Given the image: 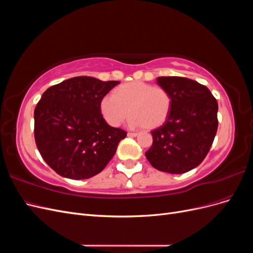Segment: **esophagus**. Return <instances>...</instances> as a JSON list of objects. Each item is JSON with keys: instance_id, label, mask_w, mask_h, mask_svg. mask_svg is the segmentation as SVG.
Returning a JSON list of instances; mask_svg holds the SVG:
<instances>
[{"instance_id": "1", "label": "esophagus", "mask_w": 253, "mask_h": 253, "mask_svg": "<svg viewBox=\"0 0 253 253\" xmlns=\"http://www.w3.org/2000/svg\"><path fill=\"white\" fill-rule=\"evenodd\" d=\"M137 135H138L137 133H131V132L127 133V136H128V137H136Z\"/></svg>"}]
</instances>
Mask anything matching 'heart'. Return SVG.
Segmentation results:
<instances>
[{
    "label": "heart",
    "instance_id": "b5f03b06",
    "mask_svg": "<svg viewBox=\"0 0 253 253\" xmlns=\"http://www.w3.org/2000/svg\"><path fill=\"white\" fill-rule=\"evenodd\" d=\"M171 104L172 98L167 89L133 81L117 87L115 94H106L100 102V111L112 126H120L131 114L129 125L132 126L153 129L166 121Z\"/></svg>",
    "mask_w": 253,
    "mask_h": 253
}]
</instances>
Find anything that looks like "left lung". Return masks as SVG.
<instances>
[{
    "mask_svg": "<svg viewBox=\"0 0 253 253\" xmlns=\"http://www.w3.org/2000/svg\"><path fill=\"white\" fill-rule=\"evenodd\" d=\"M157 84L172 98L165 124L152 131L153 144L145 157L155 169L182 174L208 154L217 131L216 99L208 87L183 77H158Z\"/></svg>",
    "mask_w": 253,
    "mask_h": 253,
    "instance_id": "left-lung-1",
    "label": "left lung"
}]
</instances>
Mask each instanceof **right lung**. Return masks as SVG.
<instances>
[{
    "instance_id": "1",
    "label": "right lung",
    "mask_w": 253,
    "mask_h": 253,
    "mask_svg": "<svg viewBox=\"0 0 253 253\" xmlns=\"http://www.w3.org/2000/svg\"><path fill=\"white\" fill-rule=\"evenodd\" d=\"M118 81L82 76L44 91L35 109V139L51 169L71 179L100 173L126 132L106 124L100 102Z\"/></svg>"
}]
</instances>
